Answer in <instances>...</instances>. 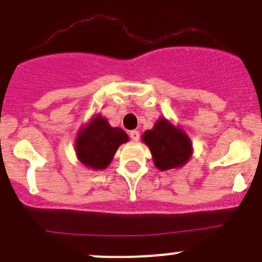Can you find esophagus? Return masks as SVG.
Segmentation results:
<instances>
[{
  "mask_svg": "<svg viewBox=\"0 0 262 262\" xmlns=\"http://www.w3.org/2000/svg\"><path fill=\"white\" fill-rule=\"evenodd\" d=\"M129 137H130V139L133 141V142H137V141L139 139V132L138 130L129 132Z\"/></svg>",
  "mask_w": 262,
  "mask_h": 262,
  "instance_id": "obj_1",
  "label": "esophagus"
}]
</instances>
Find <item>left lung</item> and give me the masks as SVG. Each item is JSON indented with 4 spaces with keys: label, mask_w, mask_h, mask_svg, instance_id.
I'll return each instance as SVG.
<instances>
[{
    "label": "left lung",
    "mask_w": 262,
    "mask_h": 262,
    "mask_svg": "<svg viewBox=\"0 0 262 262\" xmlns=\"http://www.w3.org/2000/svg\"><path fill=\"white\" fill-rule=\"evenodd\" d=\"M142 141L150 148L154 164L159 170L178 169L192 156L190 137L165 117L156 120L154 128L142 134Z\"/></svg>",
    "instance_id": "left-lung-1"
}]
</instances>
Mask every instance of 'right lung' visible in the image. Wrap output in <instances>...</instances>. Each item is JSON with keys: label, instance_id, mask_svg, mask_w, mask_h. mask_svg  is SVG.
Listing matches in <instances>:
<instances>
[{"label": "right lung", "instance_id": "right-lung-1", "mask_svg": "<svg viewBox=\"0 0 262 262\" xmlns=\"http://www.w3.org/2000/svg\"><path fill=\"white\" fill-rule=\"evenodd\" d=\"M128 141V134L123 129L119 126L114 128L106 117L97 114L76 134V156L88 169H106L111 164L120 145Z\"/></svg>", "mask_w": 262, "mask_h": 262}]
</instances>
